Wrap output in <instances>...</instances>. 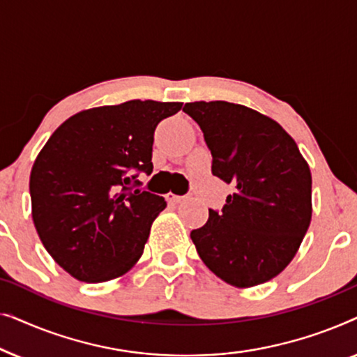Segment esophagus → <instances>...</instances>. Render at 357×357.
<instances>
[{"label": "esophagus", "mask_w": 357, "mask_h": 357, "mask_svg": "<svg viewBox=\"0 0 357 357\" xmlns=\"http://www.w3.org/2000/svg\"><path fill=\"white\" fill-rule=\"evenodd\" d=\"M167 199H169V202H172V203H178V202H182L183 197H180V195H175V193H169Z\"/></svg>", "instance_id": "1"}]
</instances>
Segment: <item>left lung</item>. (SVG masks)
Masks as SVG:
<instances>
[{"mask_svg": "<svg viewBox=\"0 0 357 357\" xmlns=\"http://www.w3.org/2000/svg\"><path fill=\"white\" fill-rule=\"evenodd\" d=\"M211 151V172L229 185L221 211L190 234L209 270L229 284L270 281L294 258L312 218V175L280 123L231 102H190Z\"/></svg>", "mask_w": 357, "mask_h": 357, "instance_id": "1", "label": "left lung"}]
</instances>
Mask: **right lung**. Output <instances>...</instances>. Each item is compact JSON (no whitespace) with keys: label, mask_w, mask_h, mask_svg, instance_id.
<instances>
[{"label":"right lung","mask_w":357,"mask_h":357,"mask_svg":"<svg viewBox=\"0 0 357 357\" xmlns=\"http://www.w3.org/2000/svg\"><path fill=\"white\" fill-rule=\"evenodd\" d=\"M182 102L130 100L73 115L31 172L32 218L58 265L86 282L119 278L143 255L151 224L167 206L141 188L153 172L154 131Z\"/></svg>","instance_id":"1"}]
</instances>
